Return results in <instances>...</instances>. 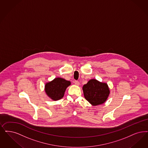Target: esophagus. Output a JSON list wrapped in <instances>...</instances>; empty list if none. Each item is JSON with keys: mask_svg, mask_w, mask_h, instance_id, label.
<instances>
[{"mask_svg": "<svg viewBox=\"0 0 148 148\" xmlns=\"http://www.w3.org/2000/svg\"><path fill=\"white\" fill-rule=\"evenodd\" d=\"M74 84H75L76 85H77V86H79V84H80V83H79V82L78 81H75V82H74Z\"/></svg>", "mask_w": 148, "mask_h": 148, "instance_id": "obj_1", "label": "esophagus"}]
</instances>
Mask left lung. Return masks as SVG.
<instances>
[{"label": "left lung", "instance_id": "obj_1", "mask_svg": "<svg viewBox=\"0 0 148 148\" xmlns=\"http://www.w3.org/2000/svg\"><path fill=\"white\" fill-rule=\"evenodd\" d=\"M83 90L85 99L92 106L104 103L110 93L107 84L94 79L83 86Z\"/></svg>", "mask_w": 148, "mask_h": 148}]
</instances>
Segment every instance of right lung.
<instances>
[{
  "label": "right lung",
  "instance_id": "obj_1",
  "mask_svg": "<svg viewBox=\"0 0 148 148\" xmlns=\"http://www.w3.org/2000/svg\"><path fill=\"white\" fill-rule=\"evenodd\" d=\"M71 85L70 81L62 77H56L53 80L46 83L45 92L52 100H59L63 97L66 89Z\"/></svg>",
  "mask_w": 148,
  "mask_h": 148
}]
</instances>
